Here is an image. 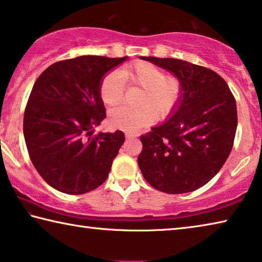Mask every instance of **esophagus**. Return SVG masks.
<instances>
[{"label":"esophagus","mask_w":262,"mask_h":262,"mask_svg":"<svg viewBox=\"0 0 262 262\" xmlns=\"http://www.w3.org/2000/svg\"><path fill=\"white\" fill-rule=\"evenodd\" d=\"M134 137H136V134H133V133H126V139H134Z\"/></svg>","instance_id":"1"}]
</instances>
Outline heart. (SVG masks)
Instances as JSON below:
<instances>
[{
	"label": "heart",
	"instance_id": "obj_1",
	"mask_svg": "<svg viewBox=\"0 0 262 262\" xmlns=\"http://www.w3.org/2000/svg\"><path fill=\"white\" fill-rule=\"evenodd\" d=\"M125 83L139 86L137 106H120L110 111L108 123L115 129L136 132L151 123L155 118L166 119L174 112L183 97L180 77L165 74L162 68L147 61H136L120 72H110L101 79L99 95L107 106L119 104L123 97Z\"/></svg>",
	"mask_w": 262,
	"mask_h": 262
}]
</instances>
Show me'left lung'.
Wrapping results in <instances>:
<instances>
[{
    "instance_id": "obj_1",
    "label": "left lung",
    "mask_w": 262,
    "mask_h": 262,
    "mask_svg": "<svg viewBox=\"0 0 262 262\" xmlns=\"http://www.w3.org/2000/svg\"><path fill=\"white\" fill-rule=\"evenodd\" d=\"M141 59L173 73L184 85L170 120L141 135V172L161 192H193L216 176L231 152L237 129L236 99L227 82L209 68L171 57Z\"/></svg>"
}]
</instances>
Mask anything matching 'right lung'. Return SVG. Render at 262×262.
I'll use <instances>...</instances> for the list:
<instances>
[{
	"mask_svg": "<svg viewBox=\"0 0 262 262\" xmlns=\"http://www.w3.org/2000/svg\"><path fill=\"white\" fill-rule=\"evenodd\" d=\"M126 59L85 55L62 60L35 81L24 112V137L35 170L53 188L78 195L107 179L125 134L94 135L106 118L99 85L104 75Z\"/></svg>",
	"mask_w": 262,
	"mask_h": 262,
	"instance_id": "obj_1",
	"label": "right lung"
}]
</instances>
